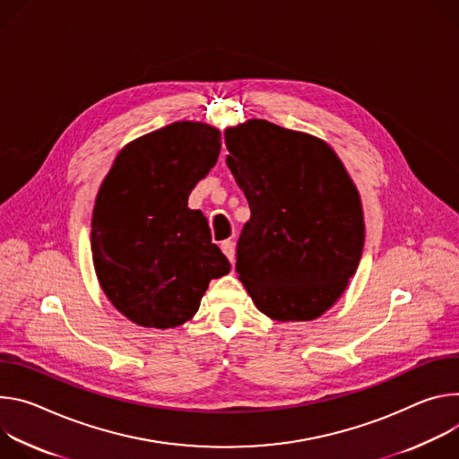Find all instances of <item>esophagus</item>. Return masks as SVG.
<instances>
[{
  "mask_svg": "<svg viewBox=\"0 0 459 459\" xmlns=\"http://www.w3.org/2000/svg\"><path fill=\"white\" fill-rule=\"evenodd\" d=\"M221 247H222V251H224V255L230 259V263H235V242L233 240H224L222 244H221Z\"/></svg>",
  "mask_w": 459,
  "mask_h": 459,
  "instance_id": "1",
  "label": "esophagus"
}]
</instances>
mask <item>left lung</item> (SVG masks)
I'll return each instance as SVG.
<instances>
[{"instance_id":"8db88e82","label":"left lung","mask_w":459,"mask_h":459,"mask_svg":"<svg viewBox=\"0 0 459 459\" xmlns=\"http://www.w3.org/2000/svg\"><path fill=\"white\" fill-rule=\"evenodd\" d=\"M228 168L251 219L237 242L240 282L275 321H312L358 270L365 222L359 193L323 140L266 120L224 133Z\"/></svg>"}]
</instances>
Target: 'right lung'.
Here are the masks:
<instances>
[{"label":"right lung","mask_w":459,"mask_h":459,"mask_svg":"<svg viewBox=\"0 0 459 459\" xmlns=\"http://www.w3.org/2000/svg\"><path fill=\"white\" fill-rule=\"evenodd\" d=\"M219 152L215 127L175 122L122 149L98 191L94 270L115 308L140 326L186 323L210 281L231 270L212 242L208 219L187 208L191 189Z\"/></svg>","instance_id":"add662e5"}]
</instances>
